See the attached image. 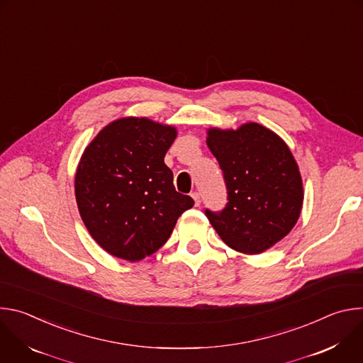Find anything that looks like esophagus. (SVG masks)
<instances>
[{"label": "esophagus", "mask_w": 363, "mask_h": 363, "mask_svg": "<svg viewBox=\"0 0 363 363\" xmlns=\"http://www.w3.org/2000/svg\"><path fill=\"white\" fill-rule=\"evenodd\" d=\"M191 196L194 198V201H195V205L198 206V205L201 203V198H199V194H198V192H192V194H191Z\"/></svg>", "instance_id": "obj_1"}]
</instances>
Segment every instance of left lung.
<instances>
[{
    "label": "left lung",
    "instance_id": "1",
    "mask_svg": "<svg viewBox=\"0 0 363 363\" xmlns=\"http://www.w3.org/2000/svg\"><path fill=\"white\" fill-rule=\"evenodd\" d=\"M206 145L223 169L228 203L206 210L221 240L242 254H262L296 225L303 206V181L287 143L266 126L206 129Z\"/></svg>",
    "mask_w": 363,
    "mask_h": 363
}]
</instances>
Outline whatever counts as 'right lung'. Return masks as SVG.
Listing matches in <instances>:
<instances>
[{"label":"right lung","mask_w":363,"mask_h":363,"mask_svg":"<svg viewBox=\"0 0 363 363\" xmlns=\"http://www.w3.org/2000/svg\"><path fill=\"white\" fill-rule=\"evenodd\" d=\"M178 130L147 118H121L86 146L74 177L80 217L113 257L140 262L169 238L194 199L175 191L164 158Z\"/></svg>","instance_id":"add662e5"}]
</instances>
